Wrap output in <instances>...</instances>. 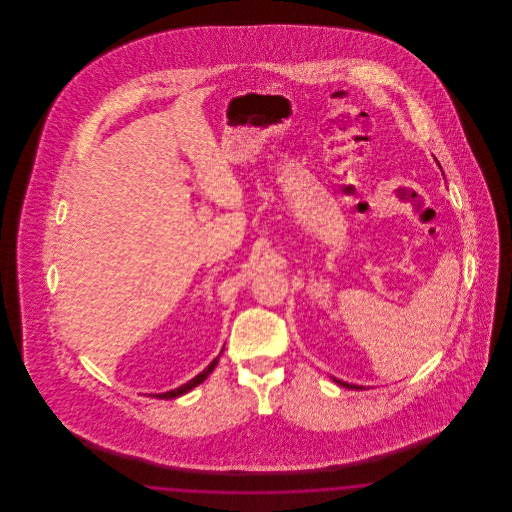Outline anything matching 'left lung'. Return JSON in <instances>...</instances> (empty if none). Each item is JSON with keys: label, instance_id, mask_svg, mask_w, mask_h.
<instances>
[{"label": "left lung", "instance_id": "1", "mask_svg": "<svg viewBox=\"0 0 512 512\" xmlns=\"http://www.w3.org/2000/svg\"><path fill=\"white\" fill-rule=\"evenodd\" d=\"M336 384H340L341 388H347V390H365L363 386H357V384H347V382H341L338 378H334Z\"/></svg>", "mask_w": 512, "mask_h": 512}]
</instances>
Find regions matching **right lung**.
Returning a JSON list of instances; mask_svg holds the SVG:
<instances>
[{"label":"right lung","instance_id":"obj_1","mask_svg":"<svg viewBox=\"0 0 512 512\" xmlns=\"http://www.w3.org/2000/svg\"><path fill=\"white\" fill-rule=\"evenodd\" d=\"M222 351H224V347H222ZM222 351H220L219 355L209 363V366H207L205 370H201V372H199L195 378H192L190 382H186V384H184V386H180V388L165 391V393H155L153 397H157V399H174V397H180V395H184V393L194 390L195 386H199L201 382H205V380H207V376L215 370V366L219 365V359L220 355H222Z\"/></svg>","mask_w":512,"mask_h":512}]
</instances>
